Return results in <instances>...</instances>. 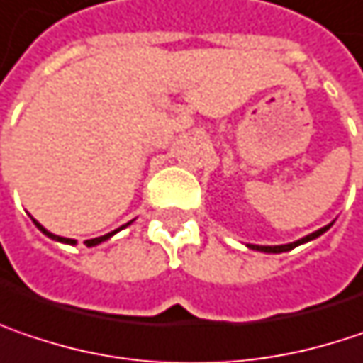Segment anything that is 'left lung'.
<instances>
[{
  "label": "left lung",
  "mask_w": 363,
  "mask_h": 363,
  "mask_svg": "<svg viewBox=\"0 0 363 363\" xmlns=\"http://www.w3.org/2000/svg\"><path fill=\"white\" fill-rule=\"evenodd\" d=\"M330 224H333V222H330ZM330 224H328V226H324V228H320V230H315V233H312V235H308V237H303V239H299V241H295V243H286V245H247V247L255 249V251H264V253H284V251L295 249L297 245H303V243H308V241L318 239L322 233H326V230L330 228Z\"/></svg>",
  "instance_id": "obj_1"
}]
</instances>
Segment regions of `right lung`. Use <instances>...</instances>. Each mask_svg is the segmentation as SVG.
Wrapping results in <instances>:
<instances>
[{
  "mask_svg": "<svg viewBox=\"0 0 363 363\" xmlns=\"http://www.w3.org/2000/svg\"><path fill=\"white\" fill-rule=\"evenodd\" d=\"M33 222L37 224V228H39V230H41L43 235H48V237H50V239H53V241H60V243H70V245H74V243H77L74 239H66V237H57V235H53V233H50V230H45V228H43V226H41V224H39L37 220H33ZM128 224H130V222H128ZM122 228H124V226H122ZM118 230H120V228H118ZM118 230H114V233H108V235H104V237H97V239H89V241H84V243H86V247H93V245H99V243H104V241H108V239H110L112 235H116Z\"/></svg>",
  "mask_w": 363,
  "mask_h": 363,
  "instance_id": "obj_1",
  "label": "right lung"
}]
</instances>
